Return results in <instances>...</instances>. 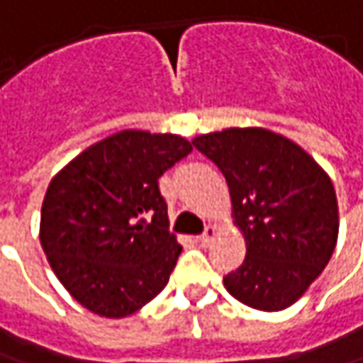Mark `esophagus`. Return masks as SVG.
Instances as JSON below:
<instances>
[{
	"instance_id": "obj_1",
	"label": "esophagus",
	"mask_w": 363,
	"mask_h": 363,
	"mask_svg": "<svg viewBox=\"0 0 363 363\" xmlns=\"http://www.w3.org/2000/svg\"><path fill=\"white\" fill-rule=\"evenodd\" d=\"M216 234H218V230H216L214 226H206V230L196 238V242H201L202 246H208V244L213 242L214 238H216Z\"/></svg>"
}]
</instances>
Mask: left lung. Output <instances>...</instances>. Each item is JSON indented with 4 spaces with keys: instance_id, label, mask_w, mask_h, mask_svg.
Masks as SVG:
<instances>
[{
    "instance_id": "1",
    "label": "left lung",
    "mask_w": 363,
    "mask_h": 363,
    "mask_svg": "<svg viewBox=\"0 0 363 363\" xmlns=\"http://www.w3.org/2000/svg\"><path fill=\"white\" fill-rule=\"evenodd\" d=\"M223 171L246 242L224 286L242 304L278 312L302 298L337 242V201L326 171L300 145L262 127L192 139Z\"/></svg>"
}]
</instances>
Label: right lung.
<instances>
[{"instance_id":"obj_1","label":"right lung","mask_w":363,"mask_h":363,"mask_svg":"<svg viewBox=\"0 0 363 363\" xmlns=\"http://www.w3.org/2000/svg\"><path fill=\"white\" fill-rule=\"evenodd\" d=\"M191 150L179 135L119 130L49 182L39 240L59 282L93 314L130 316L169 282L182 246L159 177Z\"/></svg>"}]
</instances>
